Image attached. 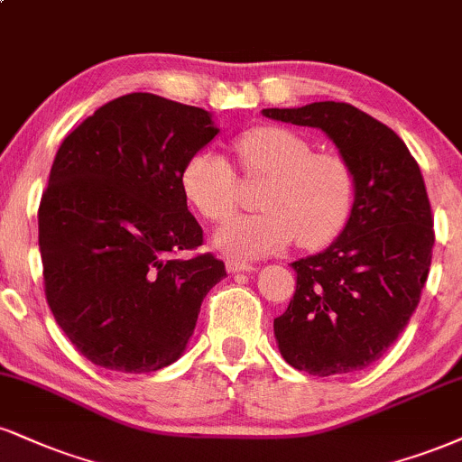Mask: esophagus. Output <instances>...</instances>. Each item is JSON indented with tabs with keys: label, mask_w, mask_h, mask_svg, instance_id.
<instances>
[{
	"label": "esophagus",
	"mask_w": 462,
	"mask_h": 462,
	"mask_svg": "<svg viewBox=\"0 0 462 462\" xmlns=\"http://www.w3.org/2000/svg\"><path fill=\"white\" fill-rule=\"evenodd\" d=\"M226 266L230 273H249V271H254V264L243 263V260H227Z\"/></svg>",
	"instance_id": "esophagus-1"
}]
</instances>
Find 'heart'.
<instances>
[{"label":"heart","mask_w":462,"mask_h":462,"mask_svg":"<svg viewBox=\"0 0 462 462\" xmlns=\"http://www.w3.org/2000/svg\"><path fill=\"white\" fill-rule=\"evenodd\" d=\"M235 150L249 176L266 178L260 213L241 215L217 230L215 245L230 258H263L297 238L301 249L336 241L355 208V174L340 154L314 152L303 135L284 126H255L238 135ZM180 189L204 219L224 221L236 210L238 182L232 165L213 148L182 165Z\"/></svg>","instance_id":"obj_1"}]
</instances>
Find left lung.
<instances>
[{"instance_id":"obj_1","label":"left lung","mask_w":462,"mask_h":462,"mask_svg":"<svg viewBox=\"0 0 462 462\" xmlns=\"http://www.w3.org/2000/svg\"><path fill=\"white\" fill-rule=\"evenodd\" d=\"M263 116L325 131L355 174V208L342 235L292 263L297 291L273 320L277 346L310 374L364 370L407 327L430 271L435 230L420 165L390 126L348 103Z\"/></svg>"}]
</instances>
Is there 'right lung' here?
<instances>
[{
  "instance_id": "obj_1",
  "label": "right lung",
  "mask_w": 462,
  "mask_h": 462,
  "mask_svg": "<svg viewBox=\"0 0 462 462\" xmlns=\"http://www.w3.org/2000/svg\"><path fill=\"white\" fill-rule=\"evenodd\" d=\"M219 129L208 111L148 92L105 103L64 137L38 208L47 303L77 351L116 372L174 364L226 277L202 245L182 165Z\"/></svg>"
}]
</instances>
